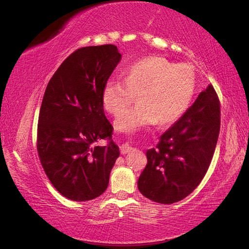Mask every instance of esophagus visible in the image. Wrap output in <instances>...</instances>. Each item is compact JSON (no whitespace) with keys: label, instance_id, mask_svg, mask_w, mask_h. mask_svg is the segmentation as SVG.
<instances>
[{"label":"esophagus","instance_id":"34e87169","mask_svg":"<svg viewBox=\"0 0 249 249\" xmlns=\"http://www.w3.org/2000/svg\"><path fill=\"white\" fill-rule=\"evenodd\" d=\"M132 150H134L133 147H131L129 143H123V145L120 146V152L121 154H126L131 152Z\"/></svg>","mask_w":249,"mask_h":249}]
</instances>
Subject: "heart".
Returning a JSON list of instances; mask_svg holds the SVG:
<instances>
[{"mask_svg":"<svg viewBox=\"0 0 249 249\" xmlns=\"http://www.w3.org/2000/svg\"><path fill=\"white\" fill-rule=\"evenodd\" d=\"M195 87L191 66L152 56L131 65L125 82L109 79L103 88L102 102L109 114L117 116L139 95V106L125 110L115 121L118 131L133 134L158 121L169 124L182 117L191 106Z\"/></svg>","mask_w":249,"mask_h":249,"instance_id":"obj_1","label":"heart"}]
</instances>
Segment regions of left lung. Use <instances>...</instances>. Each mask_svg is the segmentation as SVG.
<instances>
[{"instance_id":"left-lung-1","label":"left lung","mask_w":249,"mask_h":249,"mask_svg":"<svg viewBox=\"0 0 249 249\" xmlns=\"http://www.w3.org/2000/svg\"><path fill=\"white\" fill-rule=\"evenodd\" d=\"M220 128L219 102L209 85L173 126L147 150L137 187L148 199L170 204L199 185L213 158Z\"/></svg>"}]
</instances>
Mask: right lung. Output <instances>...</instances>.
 I'll return each mask as SVG.
<instances>
[{"instance_id": "add662e5", "label": "right lung", "mask_w": 249, "mask_h": 249, "mask_svg": "<svg viewBox=\"0 0 249 249\" xmlns=\"http://www.w3.org/2000/svg\"><path fill=\"white\" fill-rule=\"evenodd\" d=\"M121 59L114 45L85 47L66 58L48 83L37 130V150L50 182L64 197L87 201L107 189L119 157L102 91Z\"/></svg>"}]
</instances>
